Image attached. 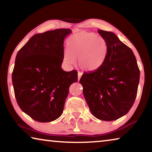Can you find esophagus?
<instances>
[{"label": "esophagus", "mask_w": 152, "mask_h": 152, "mask_svg": "<svg viewBox=\"0 0 152 152\" xmlns=\"http://www.w3.org/2000/svg\"><path fill=\"white\" fill-rule=\"evenodd\" d=\"M82 75V73L80 72H78V80H80V79Z\"/></svg>", "instance_id": "esophagus-1"}]
</instances>
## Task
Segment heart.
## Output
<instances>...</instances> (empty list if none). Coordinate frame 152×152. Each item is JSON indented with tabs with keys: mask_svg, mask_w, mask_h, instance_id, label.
<instances>
[{
	"mask_svg": "<svg viewBox=\"0 0 152 152\" xmlns=\"http://www.w3.org/2000/svg\"><path fill=\"white\" fill-rule=\"evenodd\" d=\"M68 50H64L63 60L73 64L78 58L82 70L93 72L103 65L109 50L107 41L94 33L81 31L72 35L67 42Z\"/></svg>",
	"mask_w": 152,
	"mask_h": 152,
	"instance_id": "b5f03b06",
	"label": "heart"
}]
</instances>
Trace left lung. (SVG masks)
Wrapping results in <instances>:
<instances>
[{
    "label": "left lung",
    "instance_id": "1",
    "mask_svg": "<svg viewBox=\"0 0 152 152\" xmlns=\"http://www.w3.org/2000/svg\"><path fill=\"white\" fill-rule=\"evenodd\" d=\"M98 32L108 43L107 58L97 70L82 74L80 83L92 114L110 121L124 116L132 107L140 72L133 51L114 33Z\"/></svg>",
    "mask_w": 152,
    "mask_h": 152
}]
</instances>
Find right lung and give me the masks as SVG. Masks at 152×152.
<instances>
[{
  "label": "right lung",
  "mask_w": 152,
  "mask_h": 152,
  "mask_svg": "<svg viewBox=\"0 0 152 152\" xmlns=\"http://www.w3.org/2000/svg\"><path fill=\"white\" fill-rule=\"evenodd\" d=\"M71 32L58 29L35 34L15 58L12 81L17 104L38 122L61 116L69 88L78 81L76 70L66 72L61 67L64 41Z\"/></svg>",
  "instance_id": "1"
}]
</instances>
